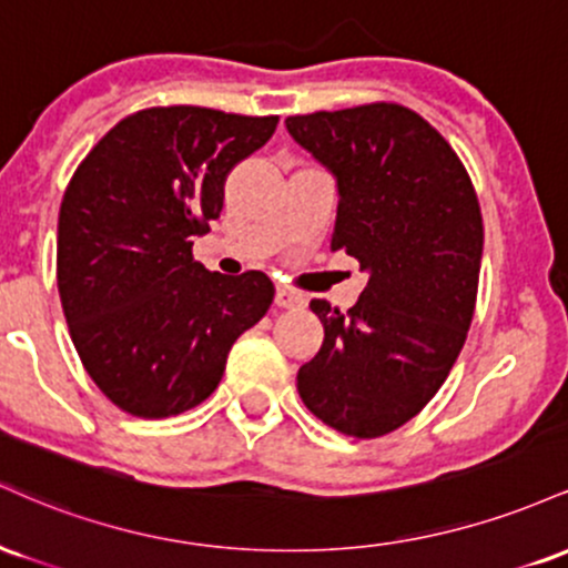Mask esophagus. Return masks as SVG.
<instances>
[{"label": "esophagus", "instance_id": "1", "mask_svg": "<svg viewBox=\"0 0 568 568\" xmlns=\"http://www.w3.org/2000/svg\"><path fill=\"white\" fill-rule=\"evenodd\" d=\"M275 304L277 306H285V310H298V306L306 304V298L302 296V293H296V291H291V288H277Z\"/></svg>", "mask_w": 568, "mask_h": 568}]
</instances>
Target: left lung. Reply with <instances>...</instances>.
Listing matches in <instances>:
<instances>
[{
    "instance_id": "1",
    "label": "left lung",
    "mask_w": 568,
    "mask_h": 568,
    "mask_svg": "<svg viewBox=\"0 0 568 568\" xmlns=\"http://www.w3.org/2000/svg\"><path fill=\"white\" fill-rule=\"evenodd\" d=\"M285 128L336 175L331 251L368 272L347 312L312 298L323 347L298 368L304 406L338 433L379 438L433 400L465 347L484 219L462 160L400 103L296 114Z\"/></svg>"
}]
</instances>
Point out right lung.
Instances as JSON below:
<instances>
[{"instance_id": "obj_1", "label": "right lung", "mask_w": 568, "mask_h": 568, "mask_svg": "<svg viewBox=\"0 0 568 568\" xmlns=\"http://www.w3.org/2000/svg\"><path fill=\"white\" fill-rule=\"evenodd\" d=\"M277 116L205 106L128 114L80 162L58 213V293L84 371L116 408L165 419L219 387L240 334L270 310L264 272L194 262L224 181Z\"/></svg>"}]
</instances>
